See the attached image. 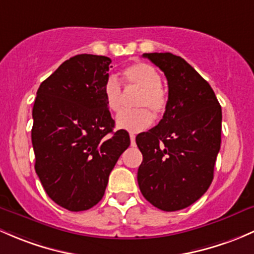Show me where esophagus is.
I'll return each instance as SVG.
<instances>
[{
  "label": "esophagus",
  "instance_id": "esophagus-1",
  "mask_svg": "<svg viewBox=\"0 0 254 254\" xmlns=\"http://www.w3.org/2000/svg\"><path fill=\"white\" fill-rule=\"evenodd\" d=\"M135 137H136V136L134 134H130V141H131V146H135L136 145Z\"/></svg>",
  "mask_w": 254,
  "mask_h": 254
}]
</instances>
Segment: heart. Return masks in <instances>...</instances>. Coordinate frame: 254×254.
<instances>
[{
	"label": "heart",
	"instance_id": "heart-1",
	"mask_svg": "<svg viewBox=\"0 0 254 254\" xmlns=\"http://www.w3.org/2000/svg\"><path fill=\"white\" fill-rule=\"evenodd\" d=\"M123 80L130 89L140 90L135 111H125L118 114L116 124L119 129L138 132L152 124V114L161 116L168 105V95L162 86V74L156 66L137 62L123 70ZM103 96L109 111L119 112L123 106V89L118 79L108 76L103 85Z\"/></svg>",
	"mask_w": 254,
	"mask_h": 254
}]
</instances>
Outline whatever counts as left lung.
<instances>
[{
	"instance_id": "obj_1",
	"label": "left lung",
	"mask_w": 254,
	"mask_h": 254,
	"mask_svg": "<svg viewBox=\"0 0 254 254\" xmlns=\"http://www.w3.org/2000/svg\"><path fill=\"white\" fill-rule=\"evenodd\" d=\"M168 80L164 116L136 136L142 153L141 193L158 209L175 212L201 198L213 180L220 149L221 107L210 85L173 53H145Z\"/></svg>"
}]
</instances>
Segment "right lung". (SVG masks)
<instances>
[{
	"label": "right lung",
	"mask_w": 254,
	"mask_h": 254,
	"mask_svg": "<svg viewBox=\"0 0 254 254\" xmlns=\"http://www.w3.org/2000/svg\"><path fill=\"white\" fill-rule=\"evenodd\" d=\"M111 58L78 55L41 82L31 129L36 174L53 202L70 212L102 199L112 169L130 145L113 131L103 96Z\"/></svg>",
	"instance_id": "right-lung-1"
}]
</instances>
